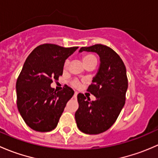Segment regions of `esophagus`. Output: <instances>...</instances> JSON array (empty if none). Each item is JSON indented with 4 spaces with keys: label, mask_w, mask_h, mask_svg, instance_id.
Instances as JSON below:
<instances>
[{
    "label": "esophagus",
    "mask_w": 158,
    "mask_h": 158,
    "mask_svg": "<svg viewBox=\"0 0 158 158\" xmlns=\"http://www.w3.org/2000/svg\"><path fill=\"white\" fill-rule=\"evenodd\" d=\"M78 95V92H75V93H74V95L75 96H76V95Z\"/></svg>",
    "instance_id": "obj_1"
}]
</instances>
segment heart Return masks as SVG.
Returning <instances> with one entry per match:
<instances>
[{"label":"heart","mask_w":158,"mask_h":158,"mask_svg":"<svg viewBox=\"0 0 158 158\" xmlns=\"http://www.w3.org/2000/svg\"><path fill=\"white\" fill-rule=\"evenodd\" d=\"M82 61H83L84 65L85 66V65L89 64V63H92V62H96V58L95 57V56L92 55V54H87V55H85L82 57ZM69 61L67 60L65 62V67H67V66H69ZM71 84L74 87H79V85H80V82H79V81L77 80V79H74V80L72 81Z\"/></svg>","instance_id":"1"}]
</instances>
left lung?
I'll return each mask as SVG.
<instances>
[{
	"label": "left lung",
	"instance_id": "obj_1",
	"mask_svg": "<svg viewBox=\"0 0 158 158\" xmlns=\"http://www.w3.org/2000/svg\"><path fill=\"white\" fill-rule=\"evenodd\" d=\"M82 51L99 56V68L87 89L96 99L91 102L83 94H78L79 109L75 118L81 131L98 135L112 126L125 106L128 89L126 68L121 57L107 46L95 44L82 47L79 52Z\"/></svg>",
	"mask_w": 158,
	"mask_h": 158
}]
</instances>
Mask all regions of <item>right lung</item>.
I'll use <instances>...</instances> for the list:
<instances>
[{
  "label": "right lung",
  "mask_w": 158,
  "mask_h": 158,
  "mask_svg": "<svg viewBox=\"0 0 158 158\" xmlns=\"http://www.w3.org/2000/svg\"><path fill=\"white\" fill-rule=\"evenodd\" d=\"M78 48L45 44L27 58L16 83L17 105L25 123L33 130L47 132L57 126L74 91L66 85L56 92L50 85L63 75L65 61Z\"/></svg>",
  "instance_id": "obj_1"
}]
</instances>
